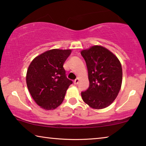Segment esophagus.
Instances as JSON below:
<instances>
[{
  "mask_svg": "<svg viewBox=\"0 0 146 146\" xmlns=\"http://www.w3.org/2000/svg\"><path fill=\"white\" fill-rule=\"evenodd\" d=\"M78 83H79V79L78 78L76 79V80H74V83L75 85H78Z\"/></svg>",
  "mask_w": 146,
  "mask_h": 146,
  "instance_id": "obj_1",
  "label": "esophagus"
}]
</instances>
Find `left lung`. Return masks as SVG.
I'll use <instances>...</instances> for the list:
<instances>
[{"label":"left lung","instance_id":"left-lung-1","mask_svg":"<svg viewBox=\"0 0 146 146\" xmlns=\"http://www.w3.org/2000/svg\"><path fill=\"white\" fill-rule=\"evenodd\" d=\"M87 64L89 87L82 92L85 104L94 109L109 106L122 83V68L118 57L106 48L94 45L81 51Z\"/></svg>","mask_w":146,"mask_h":146}]
</instances>
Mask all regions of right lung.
I'll list each match as a JSON object with an SVG mask.
<instances>
[{"label":"right lung","mask_w":146,"mask_h":146,"mask_svg":"<svg viewBox=\"0 0 146 146\" xmlns=\"http://www.w3.org/2000/svg\"><path fill=\"white\" fill-rule=\"evenodd\" d=\"M70 49H52L35 57L26 72V85L35 102L44 110H54L63 102L72 82L66 78L63 64Z\"/></svg>","instance_id":"right-lung-1"}]
</instances>
